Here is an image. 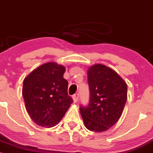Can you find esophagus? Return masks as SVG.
<instances>
[{
    "instance_id": "34e87169",
    "label": "esophagus",
    "mask_w": 153,
    "mask_h": 153,
    "mask_svg": "<svg viewBox=\"0 0 153 153\" xmlns=\"http://www.w3.org/2000/svg\"><path fill=\"white\" fill-rule=\"evenodd\" d=\"M78 96H79V94H76L73 95V101H74V102H77V101H78Z\"/></svg>"
}]
</instances>
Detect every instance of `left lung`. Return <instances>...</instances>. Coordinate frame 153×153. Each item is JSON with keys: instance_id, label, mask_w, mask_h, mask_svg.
<instances>
[{"instance_id": "obj_1", "label": "left lung", "mask_w": 153, "mask_h": 153, "mask_svg": "<svg viewBox=\"0 0 153 153\" xmlns=\"http://www.w3.org/2000/svg\"><path fill=\"white\" fill-rule=\"evenodd\" d=\"M90 100L80 106L84 124L91 131L101 132L114 126L122 114L127 99V85L111 68L95 64L88 70Z\"/></svg>"}]
</instances>
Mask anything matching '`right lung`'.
Here are the masks:
<instances>
[{"instance_id": "1", "label": "right lung", "mask_w": 153, "mask_h": 153, "mask_svg": "<svg viewBox=\"0 0 153 153\" xmlns=\"http://www.w3.org/2000/svg\"><path fill=\"white\" fill-rule=\"evenodd\" d=\"M65 68L55 62L38 67L24 80L22 94L29 117L39 126L52 127L63 118L73 99L68 94Z\"/></svg>"}]
</instances>
